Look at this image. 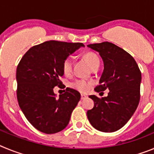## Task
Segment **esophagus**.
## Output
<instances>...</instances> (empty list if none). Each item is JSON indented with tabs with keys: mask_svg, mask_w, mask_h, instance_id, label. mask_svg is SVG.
Here are the masks:
<instances>
[{
	"mask_svg": "<svg viewBox=\"0 0 154 154\" xmlns=\"http://www.w3.org/2000/svg\"><path fill=\"white\" fill-rule=\"evenodd\" d=\"M88 98V96L87 95H85V94H82L81 95V99H85Z\"/></svg>",
	"mask_w": 154,
	"mask_h": 154,
	"instance_id": "esophagus-1",
	"label": "esophagus"
}]
</instances>
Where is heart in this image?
<instances>
[{"instance_id":"b5f03b06","label":"heart","mask_w":154,"mask_h":154,"mask_svg":"<svg viewBox=\"0 0 154 154\" xmlns=\"http://www.w3.org/2000/svg\"><path fill=\"white\" fill-rule=\"evenodd\" d=\"M84 58H85L87 63L89 64L91 69H92L94 66H96L97 64L99 63V58L94 53H86ZM72 70V59L70 57H67L64 59L63 62H62V71L65 75H69L70 74ZM71 85L73 89H76V90L82 92H85L89 90L91 83L89 82H87L83 79H77L73 82L71 84Z\"/></svg>"}]
</instances>
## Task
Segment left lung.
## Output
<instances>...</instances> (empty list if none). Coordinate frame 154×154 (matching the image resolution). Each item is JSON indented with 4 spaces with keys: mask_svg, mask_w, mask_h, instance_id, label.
Instances as JSON below:
<instances>
[{
    "mask_svg": "<svg viewBox=\"0 0 154 154\" xmlns=\"http://www.w3.org/2000/svg\"><path fill=\"white\" fill-rule=\"evenodd\" d=\"M99 52L104 64L95 91L109 89L99 99L92 95L94 107L87 111L91 125L99 131L112 133L123 127L135 112L140 102L141 72L134 58L123 48L106 42L87 45Z\"/></svg>",
    "mask_w": 154,
    "mask_h": 154,
    "instance_id": "8db88e82",
    "label": "left lung"
}]
</instances>
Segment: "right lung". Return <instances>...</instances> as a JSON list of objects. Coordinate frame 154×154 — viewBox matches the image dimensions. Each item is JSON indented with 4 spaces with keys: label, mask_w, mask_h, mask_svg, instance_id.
Masks as SVG:
<instances>
[{
    "label": "right lung",
    "mask_w": 154,
    "mask_h": 154,
    "mask_svg": "<svg viewBox=\"0 0 154 154\" xmlns=\"http://www.w3.org/2000/svg\"><path fill=\"white\" fill-rule=\"evenodd\" d=\"M82 43L48 41L33 46L17 67V98L26 119L39 131L52 134L68 126L71 114L80 100L78 91L67 88L56 97L54 88L60 86L62 62Z\"/></svg>",
    "instance_id": "obj_1"
}]
</instances>
